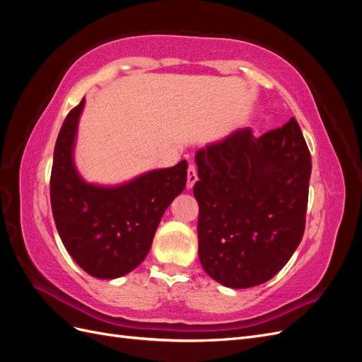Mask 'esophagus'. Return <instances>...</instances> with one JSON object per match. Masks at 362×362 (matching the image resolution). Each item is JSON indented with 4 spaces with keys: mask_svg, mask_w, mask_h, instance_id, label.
Listing matches in <instances>:
<instances>
[{
    "mask_svg": "<svg viewBox=\"0 0 362 362\" xmlns=\"http://www.w3.org/2000/svg\"><path fill=\"white\" fill-rule=\"evenodd\" d=\"M196 181H198V172H196L194 164H190L187 169V189H192Z\"/></svg>",
    "mask_w": 362,
    "mask_h": 362,
    "instance_id": "1",
    "label": "esophagus"
}]
</instances>
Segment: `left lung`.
Wrapping results in <instances>:
<instances>
[{"label":"left lung","instance_id":"1","mask_svg":"<svg viewBox=\"0 0 362 362\" xmlns=\"http://www.w3.org/2000/svg\"><path fill=\"white\" fill-rule=\"evenodd\" d=\"M194 160L204 270L229 288L272 279L305 231L311 154L296 119L261 137L237 129Z\"/></svg>","mask_w":362,"mask_h":362}]
</instances>
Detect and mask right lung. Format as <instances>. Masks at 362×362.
Returning a JSON list of instances; mask_svg holds the SVG:
<instances>
[{"label": "right lung", "mask_w": 362, "mask_h": 362, "mask_svg": "<svg viewBox=\"0 0 362 362\" xmlns=\"http://www.w3.org/2000/svg\"><path fill=\"white\" fill-rule=\"evenodd\" d=\"M83 108L84 98L64 119L54 148L52 216L76 264L93 278L115 279L134 270L148 255L163 213L187 182V161L115 187L86 182L74 164Z\"/></svg>", "instance_id": "1"}]
</instances>
